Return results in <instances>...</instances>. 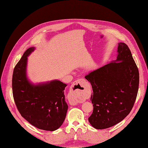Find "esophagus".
<instances>
[{
	"instance_id": "1",
	"label": "esophagus",
	"mask_w": 148,
	"mask_h": 148,
	"mask_svg": "<svg viewBox=\"0 0 148 148\" xmlns=\"http://www.w3.org/2000/svg\"><path fill=\"white\" fill-rule=\"evenodd\" d=\"M89 86V83L84 79H80L77 80H75L72 85V88L75 92H82L84 91L85 89H86ZM71 105H75L79 103V100L76 99H74L70 101Z\"/></svg>"
}]
</instances>
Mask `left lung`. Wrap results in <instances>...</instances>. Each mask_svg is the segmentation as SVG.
Returning a JSON list of instances; mask_svg holds the SVG:
<instances>
[{
	"instance_id": "left-lung-1",
	"label": "left lung",
	"mask_w": 148,
	"mask_h": 148,
	"mask_svg": "<svg viewBox=\"0 0 148 148\" xmlns=\"http://www.w3.org/2000/svg\"><path fill=\"white\" fill-rule=\"evenodd\" d=\"M117 59L89 73L93 112L88 118L94 128L103 130L117 125L130 114L136 101L139 73L130 48L119 43Z\"/></svg>"
}]
</instances>
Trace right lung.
Wrapping results in <instances>:
<instances>
[{
    "label": "right lung",
    "instance_id": "obj_1",
    "mask_svg": "<svg viewBox=\"0 0 148 148\" xmlns=\"http://www.w3.org/2000/svg\"><path fill=\"white\" fill-rule=\"evenodd\" d=\"M28 48L16 65L12 79V94L17 110L30 124L40 130L53 131L65 119L68 106L64 90L67 85L58 80L33 84L27 75Z\"/></svg>",
    "mask_w": 148,
    "mask_h": 148
}]
</instances>
